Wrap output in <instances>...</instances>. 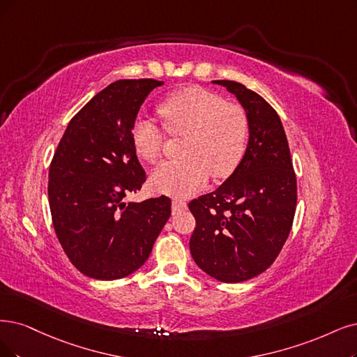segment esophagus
Segmentation results:
<instances>
[{"instance_id": "34e87169", "label": "esophagus", "mask_w": 357, "mask_h": 357, "mask_svg": "<svg viewBox=\"0 0 357 357\" xmlns=\"http://www.w3.org/2000/svg\"><path fill=\"white\" fill-rule=\"evenodd\" d=\"M187 208V203L182 202V200H178L175 199L174 202H172V212L174 213H178V212H182V210Z\"/></svg>"}]
</instances>
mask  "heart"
Returning <instances> with one entry per match:
<instances>
[{
  "instance_id": "heart-1",
  "label": "heart",
  "mask_w": 357,
  "mask_h": 357,
  "mask_svg": "<svg viewBox=\"0 0 357 357\" xmlns=\"http://www.w3.org/2000/svg\"><path fill=\"white\" fill-rule=\"evenodd\" d=\"M170 135H187L185 160L158 166L151 187L163 194L187 197L206 185L208 176L228 178L238 167L247 150L250 122L243 105L228 102L216 92L187 86L166 97L157 107ZM130 142L145 162L162 155L165 134L147 119L132 125Z\"/></svg>"
}]
</instances>
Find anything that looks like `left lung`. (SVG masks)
Returning <instances> with one entry per match:
<instances>
[{
	"instance_id": "obj_1",
	"label": "left lung",
	"mask_w": 357,
	"mask_h": 357,
	"mask_svg": "<svg viewBox=\"0 0 357 357\" xmlns=\"http://www.w3.org/2000/svg\"><path fill=\"white\" fill-rule=\"evenodd\" d=\"M225 86L244 107L250 134L234 174L192 200L190 240L194 261L220 282H243L265 272L285 244L297 204V181L281 119L255 91L234 81Z\"/></svg>"
}]
</instances>
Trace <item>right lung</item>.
<instances>
[{"instance_id": "add662e5", "label": "right lung", "mask_w": 357, "mask_h": 357, "mask_svg": "<svg viewBox=\"0 0 357 357\" xmlns=\"http://www.w3.org/2000/svg\"><path fill=\"white\" fill-rule=\"evenodd\" d=\"M155 79H122L104 88L66 128L51 160L48 202L72 265L94 280L139 269L170 216L166 195L125 203L145 182L130 130Z\"/></svg>"}]
</instances>
